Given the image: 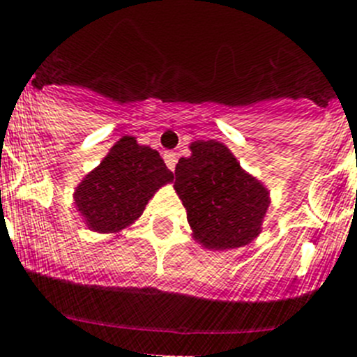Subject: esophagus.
I'll use <instances>...</instances> for the list:
<instances>
[{"mask_svg": "<svg viewBox=\"0 0 357 357\" xmlns=\"http://www.w3.org/2000/svg\"><path fill=\"white\" fill-rule=\"evenodd\" d=\"M163 160H165L167 167H169V169L174 172L176 163H178V155H176V153H165V155H163Z\"/></svg>", "mask_w": 357, "mask_h": 357, "instance_id": "34e87169", "label": "esophagus"}]
</instances>
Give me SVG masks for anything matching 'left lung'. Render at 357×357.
<instances>
[{
	"mask_svg": "<svg viewBox=\"0 0 357 357\" xmlns=\"http://www.w3.org/2000/svg\"><path fill=\"white\" fill-rule=\"evenodd\" d=\"M190 149L176 165L174 188L195 240L208 249L247 245L261 229L268 192L220 142L197 140Z\"/></svg>",
	"mask_w": 357,
	"mask_h": 357,
	"instance_id": "obj_1",
	"label": "left lung"
}]
</instances>
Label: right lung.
I'll list each match as a JSON object with an SVG mask.
<instances>
[{"mask_svg": "<svg viewBox=\"0 0 357 357\" xmlns=\"http://www.w3.org/2000/svg\"><path fill=\"white\" fill-rule=\"evenodd\" d=\"M160 153L123 137L86 174L75 192V202L86 226L99 233H117L142 215L160 186L172 181Z\"/></svg>", "mask_w": 357, "mask_h": 357, "instance_id": "add662e5", "label": "right lung"}]
</instances>
